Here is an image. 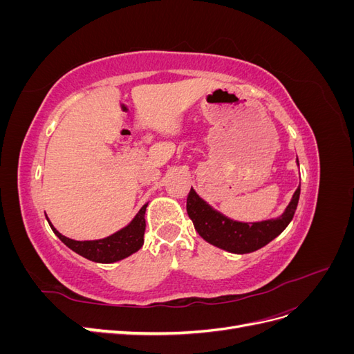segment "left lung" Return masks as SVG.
Masks as SVG:
<instances>
[{
	"label": "left lung",
	"mask_w": 354,
	"mask_h": 354,
	"mask_svg": "<svg viewBox=\"0 0 354 354\" xmlns=\"http://www.w3.org/2000/svg\"><path fill=\"white\" fill-rule=\"evenodd\" d=\"M298 164V159H297ZM299 199V186L294 192L291 202L279 217L245 223L224 216L208 202L203 201L192 187L187 195V214L194 221L196 232L208 243L233 254H248L263 248L286 229L291 223Z\"/></svg>",
	"instance_id": "obj_1"
}]
</instances>
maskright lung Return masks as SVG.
<instances>
[{
	"label": "right lung",
	"mask_w": 354,
	"mask_h": 354,
	"mask_svg": "<svg viewBox=\"0 0 354 354\" xmlns=\"http://www.w3.org/2000/svg\"><path fill=\"white\" fill-rule=\"evenodd\" d=\"M146 208H147V203H145V205L140 208V211L136 214V217L121 230L115 232L108 238L95 239V241H75V239L66 238L63 236L55 226H53L48 217H47V221L56 236L73 252H77L82 255L84 259L91 260L94 263L109 264V263L127 259V257L137 252L143 246V242H145L143 236H145V229H146V220H145Z\"/></svg>",
	"instance_id": "right-lung-1"
}]
</instances>
